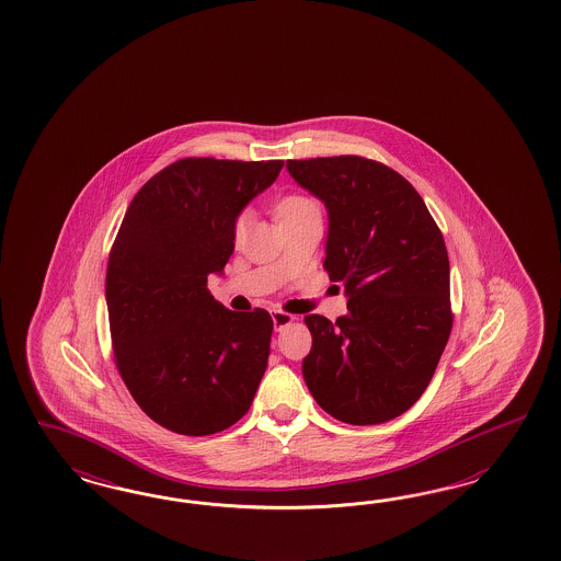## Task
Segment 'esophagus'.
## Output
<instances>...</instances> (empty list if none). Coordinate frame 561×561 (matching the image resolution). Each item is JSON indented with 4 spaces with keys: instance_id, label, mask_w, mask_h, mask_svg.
I'll return each mask as SVG.
<instances>
[{
    "instance_id": "obj_1",
    "label": "esophagus",
    "mask_w": 561,
    "mask_h": 561,
    "mask_svg": "<svg viewBox=\"0 0 561 561\" xmlns=\"http://www.w3.org/2000/svg\"><path fill=\"white\" fill-rule=\"evenodd\" d=\"M272 319L273 324H275V329H277V331H282L284 327H288V324L294 321V317L288 314V312H284V310H273Z\"/></svg>"
}]
</instances>
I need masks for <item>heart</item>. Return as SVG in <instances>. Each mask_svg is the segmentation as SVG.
Segmentation results:
<instances>
[{
  "mask_svg": "<svg viewBox=\"0 0 561 561\" xmlns=\"http://www.w3.org/2000/svg\"><path fill=\"white\" fill-rule=\"evenodd\" d=\"M310 211H319V207H317L312 199L302 197V195H286L284 199H279L277 205H275V218H277L279 224L294 220V218H300V216L310 214ZM247 226H249V216L244 214L234 224V238L237 240H242L244 232H247Z\"/></svg>",
  "mask_w": 561,
  "mask_h": 561,
  "instance_id": "obj_1",
  "label": "heart"
}]
</instances>
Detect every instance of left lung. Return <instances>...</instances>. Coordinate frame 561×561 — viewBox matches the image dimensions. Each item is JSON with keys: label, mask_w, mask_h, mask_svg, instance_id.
Listing matches in <instances>:
<instances>
[{"label": "left lung", "mask_w": 561, "mask_h": 561, "mask_svg": "<svg viewBox=\"0 0 561 561\" xmlns=\"http://www.w3.org/2000/svg\"><path fill=\"white\" fill-rule=\"evenodd\" d=\"M329 214L323 267L345 288L335 323L308 314L306 387L335 420L382 424L424 394L453 329L440 228L399 172L359 156L288 160Z\"/></svg>", "instance_id": "1"}]
</instances>
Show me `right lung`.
I'll return each mask as SVG.
<instances>
[{
	"instance_id": "1",
	"label": "right lung",
	"mask_w": 561,
	"mask_h": 561,
	"mask_svg": "<svg viewBox=\"0 0 561 561\" xmlns=\"http://www.w3.org/2000/svg\"><path fill=\"white\" fill-rule=\"evenodd\" d=\"M284 160L183 158L137 191L106 267L113 352L125 387L170 432L209 436L249 411L267 368V310L234 312L207 289L234 224Z\"/></svg>"
}]
</instances>
